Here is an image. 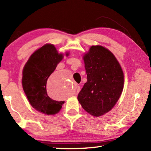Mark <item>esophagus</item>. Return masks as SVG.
Returning a JSON list of instances; mask_svg holds the SVG:
<instances>
[{"mask_svg":"<svg viewBox=\"0 0 151 151\" xmlns=\"http://www.w3.org/2000/svg\"><path fill=\"white\" fill-rule=\"evenodd\" d=\"M80 90H81L80 86H76V94L79 93V91H80Z\"/></svg>","mask_w":151,"mask_h":151,"instance_id":"34e87169","label":"esophagus"}]
</instances>
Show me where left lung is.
Wrapping results in <instances>:
<instances>
[{"mask_svg": "<svg viewBox=\"0 0 151 151\" xmlns=\"http://www.w3.org/2000/svg\"><path fill=\"white\" fill-rule=\"evenodd\" d=\"M87 82L78 94L85 111L100 116L113 108L124 86L122 68L114 55L102 46H92L84 55Z\"/></svg>", "mask_w": 151, "mask_h": 151, "instance_id": "left-lung-1", "label": "left lung"}]
</instances>
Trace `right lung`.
Instances as JSON below:
<instances>
[{"label": "right lung", "mask_w": 151, "mask_h": 151, "mask_svg": "<svg viewBox=\"0 0 151 151\" xmlns=\"http://www.w3.org/2000/svg\"><path fill=\"white\" fill-rule=\"evenodd\" d=\"M63 58L54 45L46 44L30 56L22 70V88L30 105L45 114L57 113L65 103L53 100L47 92V79Z\"/></svg>", "instance_id": "1"}]
</instances>
